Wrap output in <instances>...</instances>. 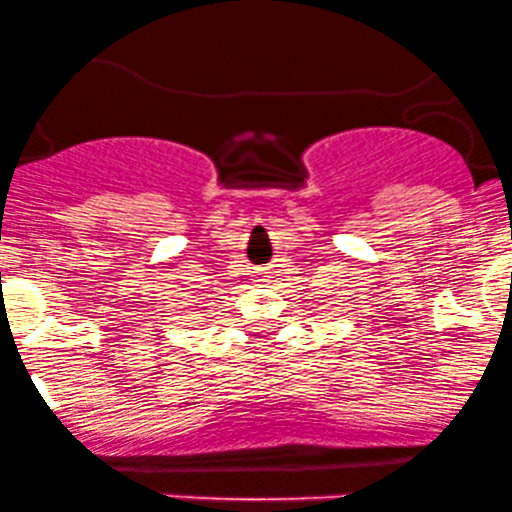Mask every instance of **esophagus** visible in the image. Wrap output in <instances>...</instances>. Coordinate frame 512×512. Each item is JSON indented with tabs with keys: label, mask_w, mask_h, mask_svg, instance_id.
I'll return each instance as SVG.
<instances>
[{
	"label": "esophagus",
	"mask_w": 512,
	"mask_h": 512,
	"mask_svg": "<svg viewBox=\"0 0 512 512\" xmlns=\"http://www.w3.org/2000/svg\"><path fill=\"white\" fill-rule=\"evenodd\" d=\"M261 280H266V278H261Z\"/></svg>",
	"instance_id": "1"
}]
</instances>
